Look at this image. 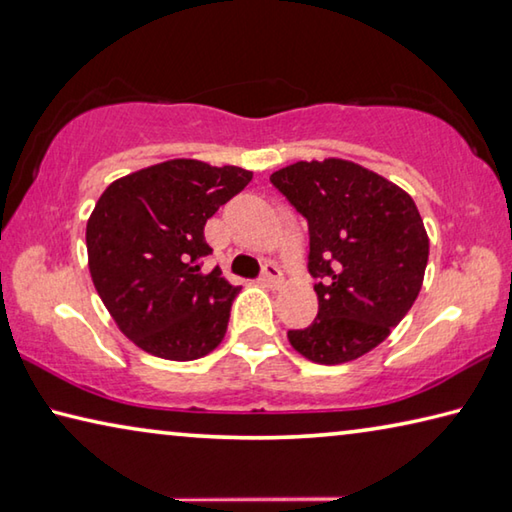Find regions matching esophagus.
<instances>
[{"label": "esophagus", "instance_id": "1", "mask_svg": "<svg viewBox=\"0 0 512 512\" xmlns=\"http://www.w3.org/2000/svg\"><path fill=\"white\" fill-rule=\"evenodd\" d=\"M259 280H262L264 285H269V287H280L282 285V271L275 264H264L262 278H259Z\"/></svg>", "mask_w": 512, "mask_h": 512}]
</instances>
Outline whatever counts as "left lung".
Segmentation results:
<instances>
[{
    "instance_id": "obj_1",
    "label": "left lung",
    "mask_w": 512,
    "mask_h": 512,
    "mask_svg": "<svg viewBox=\"0 0 512 512\" xmlns=\"http://www.w3.org/2000/svg\"><path fill=\"white\" fill-rule=\"evenodd\" d=\"M271 184L310 227L307 269L319 314L289 330V344L316 364H344L385 342L424 282L428 234L408 193L346 159L298 161Z\"/></svg>"
}]
</instances>
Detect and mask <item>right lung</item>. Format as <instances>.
Segmentation results:
<instances>
[{
	"label": "right lung",
	"instance_id": "add662e5",
	"mask_svg": "<svg viewBox=\"0 0 512 512\" xmlns=\"http://www.w3.org/2000/svg\"><path fill=\"white\" fill-rule=\"evenodd\" d=\"M253 173L170 159L107 186L86 223L88 269L113 321L145 353L189 362L223 342L241 287L202 271L205 223Z\"/></svg>",
	"mask_w": 512,
	"mask_h": 512
}]
</instances>
